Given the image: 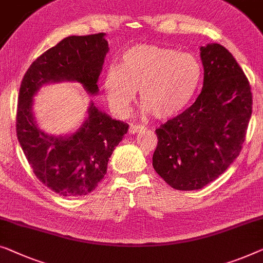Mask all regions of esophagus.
Segmentation results:
<instances>
[{
  "instance_id": "esophagus-1",
  "label": "esophagus",
  "mask_w": 263,
  "mask_h": 263,
  "mask_svg": "<svg viewBox=\"0 0 263 263\" xmlns=\"http://www.w3.org/2000/svg\"><path fill=\"white\" fill-rule=\"evenodd\" d=\"M141 129H144L143 125H136V124H132L129 127V134H136Z\"/></svg>"
}]
</instances>
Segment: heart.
Instances as JSON below:
<instances>
[{
  "label": "heart",
  "instance_id": "obj_1",
  "mask_svg": "<svg viewBox=\"0 0 263 263\" xmlns=\"http://www.w3.org/2000/svg\"><path fill=\"white\" fill-rule=\"evenodd\" d=\"M201 74V64L191 53L142 44L123 52L120 67H108L104 90L117 115H127L139 91L143 111L158 120H167L177 116L191 102Z\"/></svg>",
  "mask_w": 263,
  "mask_h": 263
}]
</instances>
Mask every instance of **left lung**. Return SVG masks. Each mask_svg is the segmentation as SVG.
Here are the masks:
<instances>
[{
  "mask_svg": "<svg viewBox=\"0 0 263 263\" xmlns=\"http://www.w3.org/2000/svg\"><path fill=\"white\" fill-rule=\"evenodd\" d=\"M203 89L190 108L155 130L153 167L171 187L199 190L241 153L252 116V87L233 54L219 44L200 47Z\"/></svg>",
  "mask_w": 263,
  "mask_h": 263,
  "instance_id": "obj_1",
  "label": "left lung"
}]
</instances>
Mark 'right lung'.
<instances>
[{
	"label": "right lung",
	"instance_id": "right-lung-1",
	"mask_svg": "<svg viewBox=\"0 0 263 263\" xmlns=\"http://www.w3.org/2000/svg\"><path fill=\"white\" fill-rule=\"evenodd\" d=\"M104 33L72 35L63 39L34 60L18 92L16 134L34 174L45 186L63 197L86 196L102 181L109 158L129 125L112 120L93 103L87 119L74 134L51 136L36 125L33 96L41 85L73 81L91 95L98 92L97 81L109 51Z\"/></svg>",
	"mask_w": 263,
	"mask_h": 263
}]
</instances>
